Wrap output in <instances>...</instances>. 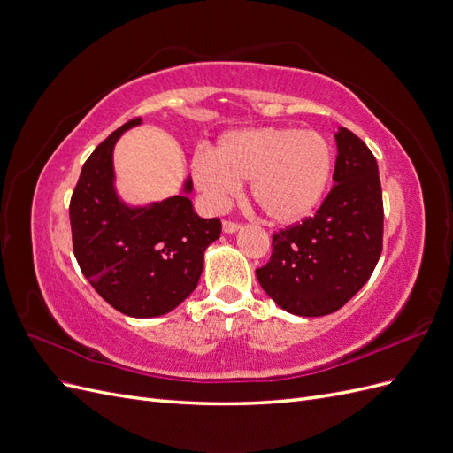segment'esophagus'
Instances as JSON below:
<instances>
[{
    "label": "esophagus",
    "instance_id": "esophagus-1",
    "mask_svg": "<svg viewBox=\"0 0 453 453\" xmlns=\"http://www.w3.org/2000/svg\"><path fill=\"white\" fill-rule=\"evenodd\" d=\"M242 226L234 221H223V232L225 234H234V232H238Z\"/></svg>",
    "mask_w": 453,
    "mask_h": 453
}]
</instances>
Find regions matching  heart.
I'll return each mask as SVG.
<instances>
[{"label": "heart", "mask_w": 453, "mask_h": 453, "mask_svg": "<svg viewBox=\"0 0 453 453\" xmlns=\"http://www.w3.org/2000/svg\"><path fill=\"white\" fill-rule=\"evenodd\" d=\"M333 172V149L319 132L283 127L225 134L210 158L193 162V177L213 208L221 210L240 183L272 223L295 225L318 208Z\"/></svg>", "instance_id": "1"}]
</instances>
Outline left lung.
Segmentation results:
<instances>
[{
	"label": "left lung",
	"instance_id": "obj_1",
	"mask_svg": "<svg viewBox=\"0 0 453 453\" xmlns=\"http://www.w3.org/2000/svg\"><path fill=\"white\" fill-rule=\"evenodd\" d=\"M334 140L331 193L313 217L273 234L272 257L257 270L265 293L300 318L340 310L372 276L381 255L378 162L348 128L340 127Z\"/></svg>",
	"mask_w": 453,
	"mask_h": 453
}]
</instances>
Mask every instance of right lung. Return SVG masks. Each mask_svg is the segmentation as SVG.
<instances>
[{
    "label": "right lung",
    "mask_w": 453,
    "mask_h": 453,
    "mask_svg": "<svg viewBox=\"0 0 453 453\" xmlns=\"http://www.w3.org/2000/svg\"><path fill=\"white\" fill-rule=\"evenodd\" d=\"M134 119L104 140L85 162L70 202L73 253L81 272L107 304L130 318H158L196 289L203 253L221 236L219 219H202L181 195L130 205L115 187L113 149Z\"/></svg>",
    "instance_id": "obj_1"
}]
</instances>
